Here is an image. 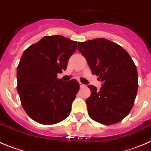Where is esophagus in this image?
<instances>
[{"label":"esophagus","instance_id":"34e87169","mask_svg":"<svg viewBox=\"0 0 151 151\" xmlns=\"http://www.w3.org/2000/svg\"><path fill=\"white\" fill-rule=\"evenodd\" d=\"M85 86H86V85H84V84L82 83H80V87L83 88V87H85Z\"/></svg>","mask_w":151,"mask_h":151}]
</instances>
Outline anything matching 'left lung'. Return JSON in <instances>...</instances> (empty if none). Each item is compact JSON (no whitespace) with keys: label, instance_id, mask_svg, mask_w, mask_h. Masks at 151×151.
Masks as SVG:
<instances>
[{"label":"left lung","instance_id":"1","mask_svg":"<svg viewBox=\"0 0 151 151\" xmlns=\"http://www.w3.org/2000/svg\"><path fill=\"white\" fill-rule=\"evenodd\" d=\"M77 49L85 57L92 74L103 83L100 90L89 85L86 100L89 115L104 125L121 121L129 114L138 91V72L129 53L117 43L104 38L79 42Z\"/></svg>","mask_w":151,"mask_h":151}]
</instances>
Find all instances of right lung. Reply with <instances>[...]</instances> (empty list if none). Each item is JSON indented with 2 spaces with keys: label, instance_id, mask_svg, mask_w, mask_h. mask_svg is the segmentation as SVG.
<instances>
[{
  "label": "right lung",
  "instance_id": "add662e5",
  "mask_svg": "<svg viewBox=\"0 0 151 151\" xmlns=\"http://www.w3.org/2000/svg\"><path fill=\"white\" fill-rule=\"evenodd\" d=\"M77 43L61 35L45 36L24 51L17 67V91L22 105L35 121L52 125L69 116L80 89L76 80L63 81Z\"/></svg>",
  "mask_w": 151,
  "mask_h": 151
}]
</instances>
